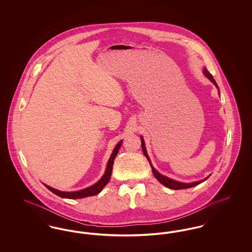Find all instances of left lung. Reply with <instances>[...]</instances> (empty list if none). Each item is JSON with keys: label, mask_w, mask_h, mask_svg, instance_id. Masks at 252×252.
I'll return each mask as SVG.
<instances>
[{"label": "left lung", "mask_w": 252, "mask_h": 252, "mask_svg": "<svg viewBox=\"0 0 252 252\" xmlns=\"http://www.w3.org/2000/svg\"><path fill=\"white\" fill-rule=\"evenodd\" d=\"M203 72L204 74H205V76L208 77L214 84L216 85V88L218 89V86L216 84V80L214 79L213 75L209 72V71H208L206 68H204ZM141 141H142V149H143V152H144V156L146 157L147 160H148L149 163H150V166L152 168L153 175L155 176V178H156L157 180H158L161 184H163L164 186L168 187V188L173 189V190L188 189V188H191V187H193V186H196V185L200 184L201 182H203V181H205V180L209 178V177H208V178H206L205 180H199V181H196V182H192V183H184V182H180V181H177V180H171V179H169V178L165 177V176H162V175L159 174V173L157 171L156 169L153 167V165L151 164L150 158H149V157L147 155V152H146V149H145V145H144V138H143V137H141Z\"/></svg>", "instance_id": "left-lung-1"}]
</instances>
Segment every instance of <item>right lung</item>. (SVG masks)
Segmentation results:
<instances>
[{"mask_svg": "<svg viewBox=\"0 0 252 252\" xmlns=\"http://www.w3.org/2000/svg\"><path fill=\"white\" fill-rule=\"evenodd\" d=\"M123 141H120L117 145L115 146V148L112 151V154L109 158L108 161V165L105 174L103 175V177L96 182L95 184H94L91 187H88L83 190L80 191H76V192H61L57 189H54L52 187H50L48 185L44 184L45 187L50 190L51 192L56 193L57 195H59L60 197L63 198H70V199H76V198H84L87 196H92V195H95L97 193L101 192L103 190V188L108 184V181L110 180V176H111V172H112V165H113V161L115 157L117 156L118 151L120 149L121 145H122Z\"/></svg>", "mask_w": 252, "mask_h": 252, "instance_id": "add662e5", "label": "right lung"}]
</instances>
